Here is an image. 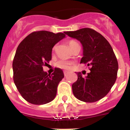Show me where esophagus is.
<instances>
[{"label":"esophagus","mask_w":130,"mask_h":130,"mask_svg":"<svg viewBox=\"0 0 130 130\" xmlns=\"http://www.w3.org/2000/svg\"><path fill=\"white\" fill-rule=\"evenodd\" d=\"M68 73V72L67 71H64V76H66V75H67Z\"/></svg>","instance_id":"obj_1"}]
</instances>
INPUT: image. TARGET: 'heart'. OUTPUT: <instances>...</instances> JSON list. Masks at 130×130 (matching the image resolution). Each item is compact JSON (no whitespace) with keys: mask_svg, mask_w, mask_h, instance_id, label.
I'll return each mask as SVG.
<instances>
[{"mask_svg":"<svg viewBox=\"0 0 130 130\" xmlns=\"http://www.w3.org/2000/svg\"><path fill=\"white\" fill-rule=\"evenodd\" d=\"M69 46L70 47L71 49H73L74 47L76 45L79 44L77 42L74 41V40H70V42H68ZM55 49V47H53V50ZM72 63L71 62L66 61V60H60L58 62H57L56 63V66L58 68H60L64 69V70H68L70 68V66L72 65Z\"/></svg>","mask_w":130,"mask_h":130,"instance_id":"b5f03b06","label":"heart"}]
</instances>
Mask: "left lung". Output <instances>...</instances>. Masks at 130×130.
<instances>
[{
	"label": "left lung",
	"instance_id": "left-lung-1",
	"mask_svg": "<svg viewBox=\"0 0 130 130\" xmlns=\"http://www.w3.org/2000/svg\"><path fill=\"white\" fill-rule=\"evenodd\" d=\"M64 33L82 43L81 63L87 64L90 70L85 77L77 73V80L72 85L73 94L85 102L100 100L107 94L117 79L119 64L111 45L102 34L90 28Z\"/></svg>",
	"mask_w": 130,
	"mask_h": 130
}]
</instances>
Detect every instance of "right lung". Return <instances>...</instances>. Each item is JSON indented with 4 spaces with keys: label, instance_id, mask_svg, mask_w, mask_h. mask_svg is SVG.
<instances>
[{
    "label": "right lung",
    "instance_id": "add662e5",
    "mask_svg": "<svg viewBox=\"0 0 130 130\" xmlns=\"http://www.w3.org/2000/svg\"><path fill=\"white\" fill-rule=\"evenodd\" d=\"M66 36L46 30L30 33L19 43L13 60V81L20 94L34 105L53 100L58 83L64 75L60 68L52 74L43 72V66L51 60L53 46Z\"/></svg>",
    "mask_w": 130,
    "mask_h": 130
}]
</instances>
